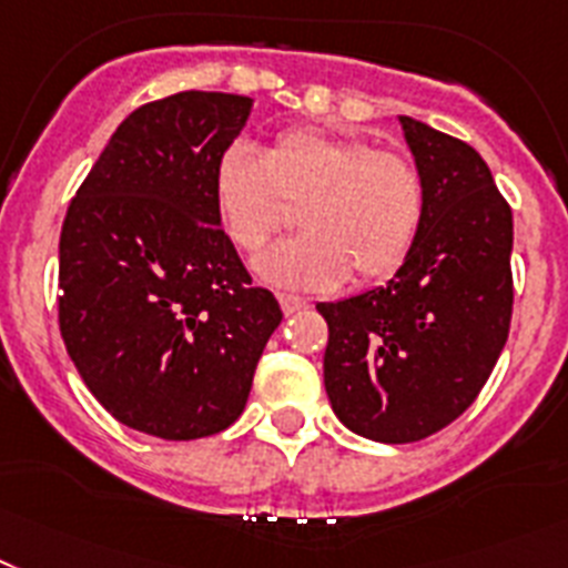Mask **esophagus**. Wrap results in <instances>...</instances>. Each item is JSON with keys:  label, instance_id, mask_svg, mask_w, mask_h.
<instances>
[{"label": "esophagus", "instance_id": "esophagus-1", "mask_svg": "<svg viewBox=\"0 0 568 568\" xmlns=\"http://www.w3.org/2000/svg\"><path fill=\"white\" fill-rule=\"evenodd\" d=\"M280 306H283L285 314H297L308 308V300L297 297V294H280Z\"/></svg>", "mask_w": 568, "mask_h": 568}]
</instances>
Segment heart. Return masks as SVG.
Returning a JSON list of instances; mask_svg holds the SVG:
<instances>
[{"mask_svg":"<svg viewBox=\"0 0 568 568\" xmlns=\"http://www.w3.org/2000/svg\"><path fill=\"white\" fill-rule=\"evenodd\" d=\"M213 195L231 240L260 251L303 207L297 240L256 260L268 283L303 292L341 285L349 271L375 280L407 260L427 207L422 166L373 141L292 130L260 152L236 141L213 170Z\"/></svg>","mask_w":568,"mask_h":568,"instance_id":"obj_1","label":"heart"}]
</instances>
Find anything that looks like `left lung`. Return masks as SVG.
Returning <instances> with one entry per match:
<instances>
[{"instance_id": "obj_1", "label": "left lung", "mask_w": 568, "mask_h": 568, "mask_svg": "<svg viewBox=\"0 0 568 568\" xmlns=\"http://www.w3.org/2000/svg\"><path fill=\"white\" fill-rule=\"evenodd\" d=\"M402 130L427 184L416 242L387 285L317 306L332 409L384 445L433 436L476 402L514 306L511 207L483 155L407 114Z\"/></svg>"}]
</instances>
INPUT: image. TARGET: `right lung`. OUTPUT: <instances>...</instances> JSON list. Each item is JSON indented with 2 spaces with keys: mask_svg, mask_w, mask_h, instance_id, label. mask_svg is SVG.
<instances>
[{
  "mask_svg": "<svg viewBox=\"0 0 568 568\" xmlns=\"http://www.w3.org/2000/svg\"><path fill=\"white\" fill-rule=\"evenodd\" d=\"M254 100L179 92L114 130L60 233V335L89 393L146 436L190 442L245 409L283 321L242 265L213 195Z\"/></svg>",
  "mask_w": 568,
  "mask_h": 568,
  "instance_id": "add662e5",
  "label": "right lung"
}]
</instances>
